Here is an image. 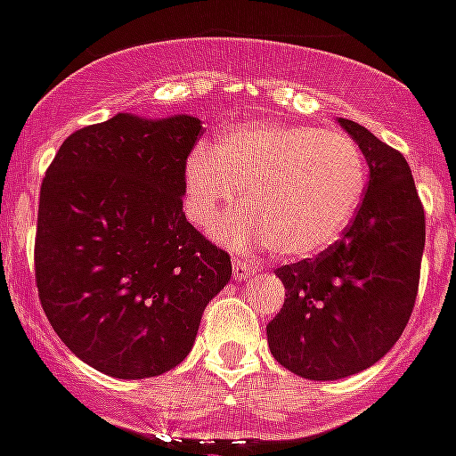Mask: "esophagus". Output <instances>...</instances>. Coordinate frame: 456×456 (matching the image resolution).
I'll return each instance as SVG.
<instances>
[{"mask_svg": "<svg viewBox=\"0 0 456 456\" xmlns=\"http://www.w3.org/2000/svg\"><path fill=\"white\" fill-rule=\"evenodd\" d=\"M232 272H235V279H247V276H254L256 265L251 260L232 258Z\"/></svg>", "mask_w": 456, "mask_h": 456, "instance_id": "1", "label": "esophagus"}]
</instances>
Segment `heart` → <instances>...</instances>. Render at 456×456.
I'll use <instances>...</instances> for the list:
<instances>
[{
    "label": "heart",
    "mask_w": 456,
    "mask_h": 456,
    "mask_svg": "<svg viewBox=\"0 0 456 456\" xmlns=\"http://www.w3.org/2000/svg\"><path fill=\"white\" fill-rule=\"evenodd\" d=\"M369 184L367 159L350 135L311 124L248 122L231 126L186 159V214L212 228L231 214L221 240L265 242L272 254L306 260L325 254L355 221Z\"/></svg>",
    "instance_id": "b5f03b06"
}]
</instances>
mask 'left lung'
Returning a JSON list of instances; mask_svg holds the SVG:
<instances>
[{"label":"left lung","mask_w":456,"mask_h":456,"mask_svg":"<svg viewBox=\"0 0 456 456\" xmlns=\"http://www.w3.org/2000/svg\"><path fill=\"white\" fill-rule=\"evenodd\" d=\"M339 124L369 163L367 193L332 248L276 270L286 299L267 325L274 360L309 380L364 371L396 344L424 251V208L403 154L357 122Z\"/></svg>","instance_id":"8db88e82"}]
</instances>
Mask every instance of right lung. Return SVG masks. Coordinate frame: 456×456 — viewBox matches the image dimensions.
<instances>
[{
	"label": "right lung",
	"mask_w": 456,
	"mask_h": 456,
	"mask_svg": "<svg viewBox=\"0 0 456 456\" xmlns=\"http://www.w3.org/2000/svg\"><path fill=\"white\" fill-rule=\"evenodd\" d=\"M200 119L119 112L61 142L38 198L34 270L61 341L112 379L177 367L231 256L182 212Z\"/></svg>",
	"instance_id": "add662e5"
}]
</instances>
